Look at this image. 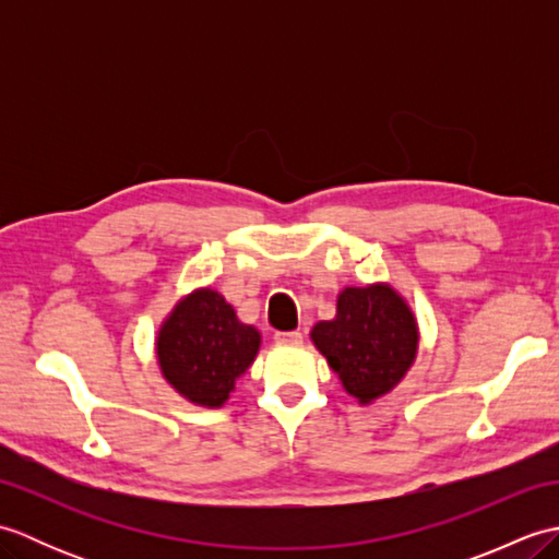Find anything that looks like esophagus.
I'll use <instances>...</instances> for the list:
<instances>
[{
    "mask_svg": "<svg viewBox=\"0 0 559 559\" xmlns=\"http://www.w3.org/2000/svg\"><path fill=\"white\" fill-rule=\"evenodd\" d=\"M278 343H302V331H276Z\"/></svg>",
    "mask_w": 559,
    "mask_h": 559,
    "instance_id": "obj_1",
    "label": "esophagus"
}]
</instances>
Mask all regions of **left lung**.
I'll use <instances>...</instances> for the list:
<instances>
[{
  "label": "left lung",
  "instance_id": "obj_1",
  "mask_svg": "<svg viewBox=\"0 0 559 559\" xmlns=\"http://www.w3.org/2000/svg\"><path fill=\"white\" fill-rule=\"evenodd\" d=\"M310 338L360 406L399 386L420 348L418 319L408 300L384 281L343 288L336 317L317 322Z\"/></svg>",
  "mask_w": 559,
  "mask_h": 559
}]
</instances>
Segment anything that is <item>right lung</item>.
Instances as JSON below:
<instances>
[{
  "label": "right lung",
  "mask_w": 559,
  "mask_h": 559,
  "mask_svg": "<svg viewBox=\"0 0 559 559\" xmlns=\"http://www.w3.org/2000/svg\"><path fill=\"white\" fill-rule=\"evenodd\" d=\"M261 348V334L237 319L213 288H194L175 302L156 334L160 374L201 408H223Z\"/></svg>",
  "instance_id": "1"
}]
</instances>
